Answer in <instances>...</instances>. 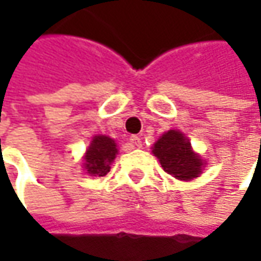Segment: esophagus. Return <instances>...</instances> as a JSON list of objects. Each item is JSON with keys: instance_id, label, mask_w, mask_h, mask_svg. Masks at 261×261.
<instances>
[{"instance_id": "34e87169", "label": "esophagus", "mask_w": 261, "mask_h": 261, "mask_svg": "<svg viewBox=\"0 0 261 261\" xmlns=\"http://www.w3.org/2000/svg\"><path fill=\"white\" fill-rule=\"evenodd\" d=\"M129 141H130V144H132L134 146H136V148H141V146H142V141H141V138H139V136H136V135L130 136V139H129Z\"/></svg>"}]
</instances>
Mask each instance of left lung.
<instances>
[{
    "mask_svg": "<svg viewBox=\"0 0 261 261\" xmlns=\"http://www.w3.org/2000/svg\"><path fill=\"white\" fill-rule=\"evenodd\" d=\"M152 154L160 160L164 171L178 180H190L200 174L203 161L190 148L181 132L168 130L155 142Z\"/></svg>",
    "mask_w": 261,
    "mask_h": 261,
    "instance_id": "left-lung-1",
    "label": "left lung"
}]
</instances>
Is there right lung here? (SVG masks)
<instances>
[{"instance_id":"right-lung-1","label":"right lung","mask_w":261,"mask_h":261,"mask_svg":"<svg viewBox=\"0 0 261 261\" xmlns=\"http://www.w3.org/2000/svg\"><path fill=\"white\" fill-rule=\"evenodd\" d=\"M117 148L112 138L105 135L94 136L86 154L84 167L91 175L103 177L110 171V163L116 158Z\"/></svg>"}]
</instances>
